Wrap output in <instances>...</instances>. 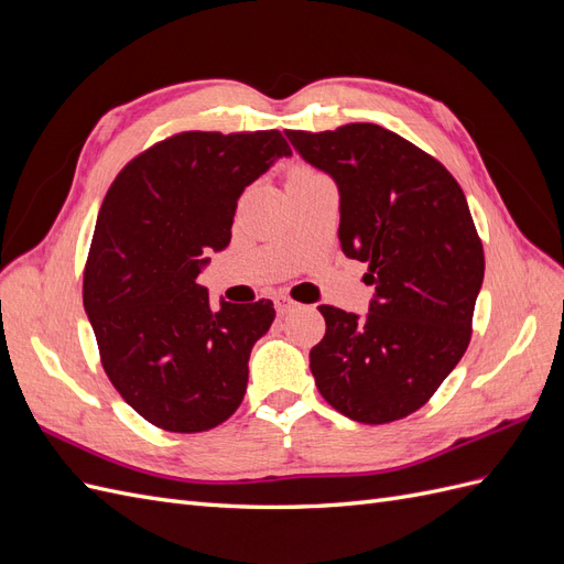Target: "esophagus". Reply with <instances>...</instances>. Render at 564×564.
I'll list each match as a JSON object with an SVG mask.
<instances>
[{
    "mask_svg": "<svg viewBox=\"0 0 564 564\" xmlns=\"http://www.w3.org/2000/svg\"><path fill=\"white\" fill-rule=\"evenodd\" d=\"M294 301L292 299H286V296H278L275 299V311H278V315H286L289 311H294Z\"/></svg>",
    "mask_w": 564,
    "mask_h": 564,
    "instance_id": "esophagus-1",
    "label": "esophagus"
}]
</instances>
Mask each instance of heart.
<instances>
[{"label": "heart", "mask_w": 564, "mask_h": 564, "mask_svg": "<svg viewBox=\"0 0 564 564\" xmlns=\"http://www.w3.org/2000/svg\"><path fill=\"white\" fill-rule=\"evenodd\" d=\"M313 174H315V172H308V169H299V172H296L294 176H313ZM294 176H292V178H294Z\"/></svg>", "instance_id": "b5f03b06"}]
</instances>
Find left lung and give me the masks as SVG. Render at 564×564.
Segmentation results:
<instances>
[{"instance_id": "obj_1", "label": "left lung", "mask_w": 564, "mask_h": 564, "mask_svg": "<svg viewBox=\"0 0 564 564\" xmlns=\"http://www.w3.org/2000/svg\"><path fill=\"white\" fill-rule=\"evenodd\" d=\"M299 155L340 195L338 240L369 265L367 317L319 305L311 350L319 395L379 425L414 414L464 357L485 278V251L456 178L429 152L379 124L286 131Z\"/></svg>"}]
</instances>
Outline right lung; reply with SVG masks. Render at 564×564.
<instances>
[{"label": "right lung", "mask_w": 564, "mask_h": 564, "mask_svg": "<svg viewBox=\"0 0 564 564\" xmlns=\"http://www.w3.org/2000/svg\"><path fill=\"white\" fill-rule=\"evenodd\" d=\"M286 155L278 129L183 131L135 155L100 204L84 311L110 383L162 431H212L245 398L275 308L261 299L216 311L195 280L228 247L245 187Z\"/></svg>", "instance_id": "right-lung-1"}]
</instances>
